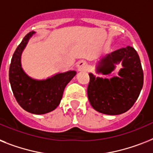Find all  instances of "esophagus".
Masks as SVG:
<instances>
[{"label":"esophagus","mask_w":153,"mask_h":153,"mask_svg":"<svg viewBox=\"0 0 153 153\" xmlns=\"http://www.w3.org/2000/svg\"><path fill=\"white\" fill-rule=\"evenodd\" d=\"M77 68L79 71H84L88 68V64L85 61H79L77 62Z\"/></svg>","instance_id":"obj_1"}]
</instances>
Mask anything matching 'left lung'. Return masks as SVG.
<instances>
[{"label": "left lung", "mask_w": 153, "mask_h": 153, "mask_svg": "<svg viewBox=\"0 0 153 153\" xmlns=\"http://www.w3.org/2000/svg\"><path fill=\"white\" fill-rule=\"evenodd\" d=\"M121 63L118 76H96L90 73L88 96L91 106L103 114L120 115L133 106L143 87L144 75L139 56L131 46L118 49L102 57L96 73L109 75Z\"/></svg>", "instance_id": "left-lung-1"}]
</instances>
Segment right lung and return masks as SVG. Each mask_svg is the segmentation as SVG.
Here are the masks:
<instances>
[{
	"mask_svg": "<svg viewBox=\"0 0 153 153\" xmlns=\"http://www.w3.org/2000/svg\"><path fill=\"white\" fill-rule=\"evenodd\" d=\"M35 32L26 34L17 47L9 68V81L16 101L24 110L33 114H45L58 107L63 91L76 74L75 70L59 73L45 79L30 77L22 67L21 56Z\"/></svg>",
	"mask_w": 153,
	"mask_h": 153,
	"instance_id": "obj_1",
	"label": "right lung"
}]
</instances>
